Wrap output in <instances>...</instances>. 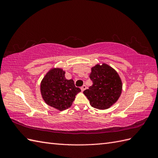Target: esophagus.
Masks as SVG:
<instances>
[{
	"label": "esophagus",
	"instance_id": "34e87169",
	"mask_svg": "<svg viewBox=\"0 0 158 158\" xmlns=\"http://www.w3.org/2000/svg\"><path fill=\"white\" fill-rule=\"evenodd\" d=\"M86 89V86H85V85H82V87H81V90H82V92H84V91Z\"/></svg>",
	"mask_w": 158,
	"mask_h": 158
}]
</instances>
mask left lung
<instances>
[{
  "label": "left lung",
  "instance_id": "1",
  "mask_svg": "<svg viewBox=\"0 0 158 158\" xmlns=\"http://www.w3.org/2000/svg\"><path fill=\"white\" fill-rule=\"evenodd\" d=\"M89 78L93 85L84 91L93 107L100 110L109 109L121 96V79L117 72L106 64H98L92 68Z\"/></svg>",
  "mask_w": 158,
  "mask_h": 158
}]
</instances>
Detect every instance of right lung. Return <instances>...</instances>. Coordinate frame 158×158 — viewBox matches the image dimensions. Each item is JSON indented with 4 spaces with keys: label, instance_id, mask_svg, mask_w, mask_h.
<instances>
[{
    "label": "right lung",
    "instance_id": "1",
    "mask_svg": "<svg viewBox=\"0 0 158 158\" xmlns=\"http://www.w3.org/2000/svg\"><path fill=\"white\" fill-rule=\"evenodd\" d=\"M65 71L60 68L50 69L41 82L40 91L44 102L48 106L63 111L70 106L76 95L81 92L73 80L65 78Z\"/></svg>",
    "mask_w": 158,
    "mask_h": 158
}]
</instances>
